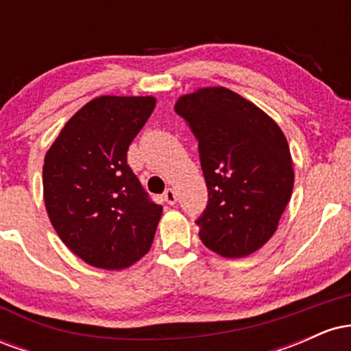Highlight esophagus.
Masks as SVG:
<instances>
[{"label": "esophagus", "instance_id": "34e87169", "mask_svg": "<svg viewBox=\"0 0 351 351\" xmlns=\"http://www.w3.org/2000/svg\"><path fill=\"white\" fill-rule=\"evenodd\" d=\"M163 199H165V203L175 204V203H176V193H175V189H171V188L165 189Z\"/></svg>", "mask_w": 351, "mask_h": 351}]
</instances>
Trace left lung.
<instances>
[{"label": "left lung", "instance_id": "1", "mask_svg": "<svg viewBox=\"0 0 351 351\" xmlns=\"http://www.w3.org/2000/svg\"><path fill=\"white\" fill-rule=\"evenodd\" d=\"M175 112L198 140L206 180L201 241L223 257L249 256L271 239L291 199L287 140L271 117L224 87L183 95Z\"/></svg>", "mask_w": 351, "mask_h": 351}]
</instances>
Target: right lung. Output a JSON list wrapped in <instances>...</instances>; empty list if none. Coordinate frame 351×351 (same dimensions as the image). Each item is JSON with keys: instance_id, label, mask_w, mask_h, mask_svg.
Listing matches in <instances>:
<instances>
[{"instance_id": "1", "label": "right lung", "mask_w": 351, "mask_h": 351, "mask_svg": "<svg viewBox=\"0 0 351 351\" xmlns=\"http://www.w3.org/2000/svg\"><path fill=\"white\" fill-rule=\"evenodd\" d=\"M153 97L104 95L64 125L46 153L44 203L62 243L87 264L125 269L150 251L163 208L127 163Z\"/></svg>"}]
</instances>
